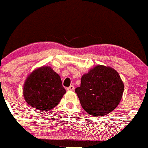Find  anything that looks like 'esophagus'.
<instances>
[{
	"label": "esophagus",
	"instance_id": "1",
	"mask_svg": "<svg viewBox=\"0 0 148 148\" xmlns=\"http://www.w3.org/2000/svg\"><path fill=\"white\" fill-rule=\"evenodd\" d=\"M67 90L69 91H73L74 90V85H71V86H69V88H67Z\"/></svg>",
	"mask_w": 148,
	"mask_h": 148
}]
</instances>
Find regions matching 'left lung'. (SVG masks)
<instances>
[{"instance_id":"1","label":"left lung","mask_w":148,"mask_h":148,"mask_svg":"<svg viewBox=\"0 0 148 148\" xmlns=\"http://www.w3.org/2000/svg\"><path fill=\"white\" fill-rule=\"evenodd\" d=\"M123 90V82L118 71L102 65L83 74L80 86L75 89L82 108L95 117L113 111L121 102Z\"/></svg>"}]
</instances>
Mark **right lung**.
Segmentation results:
<instances>
[{
    "label": "right lung",
    "mask_w": 148,
    "mask_h": 148,
    "mask_svg": "<svg viewBox=\"0 0 148 148\" xmlns=\"http://www.w3.org/2000/svg\"><path fill=\"white\" fill-rule=\"evenodd\" d=\"M66 92L60 76L49 66L34 70L23 86L25 101L40 111H49L56 107Z\"/></svg>",
    "instance_id": "right-lung-1"
}]
</instances>
